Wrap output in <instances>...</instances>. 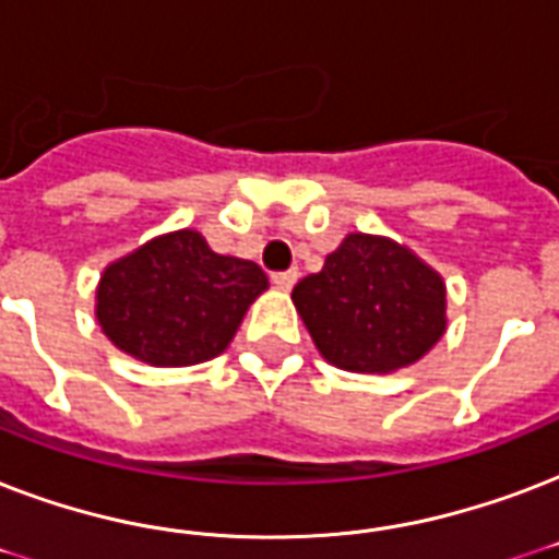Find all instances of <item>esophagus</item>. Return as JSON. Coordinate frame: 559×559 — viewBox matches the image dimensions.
<instances>
[{
    "label": "esophagus",
    "instance_id": "obj_1",
    "mask_svg": "<svg viewBox=\"0 0 559 559\" xmlns=\"http://www.w3.org/2000/svg\"><path fill=\"white\" fill-rule=\"evenodd\" d=\"M272 284L281 289H293V284L298 281V270H284V272H272L270 275Z\"/></svg>",
    "mask_w": 559,
    "mask_h": 559
}]
</instances>
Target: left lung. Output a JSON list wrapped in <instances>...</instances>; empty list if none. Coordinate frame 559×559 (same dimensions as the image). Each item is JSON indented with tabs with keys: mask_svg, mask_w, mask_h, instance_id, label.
Here are the masks:
<instances>
[{
	"mask_svg": "<svg viewBox=\"0 0 559 559\" xmlns=\"http://www.w3.org/2000/svg\"><path fill=\"white\" fill-rule=\"evenodd\" d=\"M293 301L316 348L345 371L412 366L447 328L441 275L385 237H345L322 272L293 287Z\"/></svg>",
	"mask_w": 559,
	"mask_h": 559,
	"instance_id": "1",
	"label": "left lung"
}]
</instances>
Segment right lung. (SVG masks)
Masks as SVG:
<instances>
[{"label":"right lung","mask_w":559,"mask_h":559,"mask_svg":"<svg viewBox=\"0 0 559 559\" xmlns=\"http://www.w3.org/2000/svg\"><path fill=\"white\" fill-rule=\"evenodd\" d=\"M266 289L258 263L211 252L197 231L156 237L107 266L98 322L116 348L162 368L217 357Z\"/></svg>","instance_id":"right-lung-1"}]
</instances>
